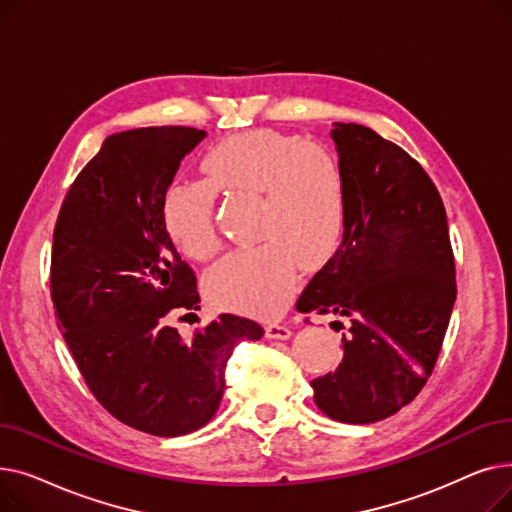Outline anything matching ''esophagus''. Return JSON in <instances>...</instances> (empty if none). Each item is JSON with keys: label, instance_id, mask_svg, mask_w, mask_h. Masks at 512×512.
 <instances>
[{"label": "esophagus", "instance_id": "obj_1", "mask_svg": "<svg viewBox=\"0 0 512 512\" xmlns=\"http://www.w3.org/2000/svg\"><path fill=\"white\" fill-rule=\"evenodd\" d=\"M265 336L272 338V340H288L292 336L290 328L286 326H280V324H270L265 326Z\"/></svg>", "mask_w": 512, "mask_h": 512}]
</instances>
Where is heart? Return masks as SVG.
<instances>
[{
	"label": "heart",
	"instance_id": "1",
	"mask_svg": "<svg viewBox=\"0 0 512 512\" xmlns=\"http://www.w3.org/2000/svg\"><path fill=\"white\" fill-rule=\"evenodd\" d=\"M203 180L174 182L161 199V222L182 255L207 261L222 247L215 195L259 197L255 240L215 263L205 276L220 309L255 317L282 311L303 270H317L336 251L346 211L344 174L324 145L276 130H249L213 145Z\"/></svg>",
	"mask_w": 512,
	"mask_h": 512
}]
</instances>
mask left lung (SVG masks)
Instances as JSON below:
<instances>
[{"instance_id": "obj_1", "label": "left lung", "mask_w": 512, "mask_h": 512, "mask_svg": "<svg viewBox=\"0 0 512 512\" xmlns=\"http://www.w3.org/2000/svg\"><path fill=\"white\" fill-rule=\"evenodd\" d=\"M330 137L344 232L297 311L351 321L342 363L311 382L315 405L342 423H375L409 405L434 371L456 299L454 257L438 188L407 151L361 124L334 122Z\"/></svg>"}]
</instances>
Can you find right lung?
Wrapping results in <instances>:
<instances>
[{"label": "right lung", "instance_id": "1", "mask_svg": "<svg viewBox=\"0 0 512 512\" xmlns=\"http://www.w3.org/2000/svg\"><path fill=\"white\" fill-rule=\"evenodd\" d=\"M205 137L186 126L107 137L53 230L51 301L80 373L105 411L161 438L203 427L220 407L234 346L263 336L257 321L230 313L186 340L172 324L201 299L161 222V199Z\"/></svg>", "mask_w": 512, "mask_h": 512}]
</instances>
